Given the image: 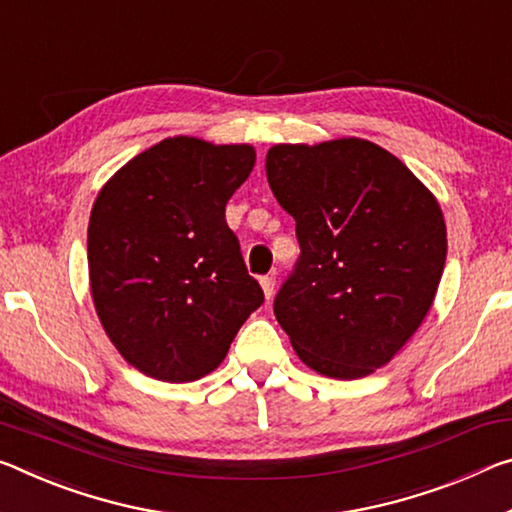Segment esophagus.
Here are the masks:
<instances>
[{
  "label": "esophagus",
  "instance_id": "1",
  "mask_svg": "<svg viewBox=\"0 0 512 512\" xmlns=\"http://www.w3.org/2000/svg\"><path fill=\"white\" fill-rule=\"evenodd\" d=\"M259 285H262L264 296H266V300H269L273 296V291H275V278H273V275H264V278H259Z\"/></svg>",
  "mask_w": 512,
  "mask_h": 512
}]
</instances>
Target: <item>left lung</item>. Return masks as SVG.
<instances>
[{"mask_svg": "<svg viewBox=\"0 0 512 512\" xmlns=\"http://www.w3.org/2000/svg\"><path fill=\"white\" fill-rule=\"evenodd\" d=\"M266 180L300 255L273 300L307 367L355 380L394 358L433 305L446 227L433 193L380 145H273Z\"/></svg>", "mask_w": 512, "mask_h": 512, "instance_id": "1", "label": "left lung"}]
</instances>
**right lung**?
<instances>
[{
	"label": "right lung",
	"instance_id": "right-lung-1",
	"mask_svg": "<svg viewBox=\"0 0 512 512\" xmlns=\"http://www.w3.org/2000/svg\"><path fill=\"white\" fill-rule=\"evenodd\" d=\"M255 166L250 145L166 139L118 170L88 223L97 316L120 355L166 383L223 362L264 303L225 205Z\"/></svg>",
	"mask_w": 512,
	"mask_h": 512
}]
</instances>
